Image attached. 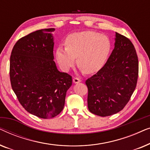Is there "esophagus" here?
Instances as JSON below:
<instances>
[{"label":"esophagus","instance_id":"1","mask_svg":"<svg viewBox=\"0 0 150 150\" xmlns=\"http://www.w3.org/2000/svg\"><path fill=\"white\" fill-rule=\"evenodd\" d=\"M81 81V80H80L79 79H78V78H74V79H73V83H75V84L79 83Z\"/></svg>","mask_w":150,"mask_h":150}]
</instances>
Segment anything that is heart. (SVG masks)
I'll use <instances>...</instances> for the list:
<instances>
[{
  "instance_id": "obj_1",
  "label": "heart",
  "mask_w": 150,
  "mask_h": 150,
  "mask_svg": "<svg viewBox=\"0 0 150 150\" xmlns=\"http://www.w3.org/2000/svg\"><path fill=\"white\" fill-rule=\"evenodd\" d=\"M66 48L59 46L55 57L64 71H69L76 63L86 74L99 71L105 64L110 50V42L98 33L81 31L70 34L65 40Z\"/></svg>"
}]
</instances>
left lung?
Returning a JSON list of instances; mask_svg holds the SVG:
<instances>
[{
    "label": "left lung",
    "mask_w": 150,
    "mask_h": 150,
    "mask_svg": "<svg viewBox=\"0 0 150 150\" xmlns=\"http://www.w3.org/2000/svg\"><path fill=\"white\" fill-rule=\"evenodd\" d=\"M138 73V57L132 43L115 33V47L108 61L85 82L89 111L106 117L122 110L136 88Z\"/></svg>",
    "instance_id": "8db88e82"
}]
</instances>
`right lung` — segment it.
Listing matches in <instances>:
<instances>
[{"instance_id":"1","label":"right lung","mask_w":150,"mask_h":150,"mask_svg":"<svg viewBox=\"0 0 150 150\" xmlns=\"http://www.w3.org/2000/svg\"><path fill=\"white\" fill-rule=\"evenodd\" d=\"M54 28L33 32L14 45L10 57V81L26 111L49 119L62 111L71 76L61 72L54 61Z\"/></svg>"}]
</instances>
